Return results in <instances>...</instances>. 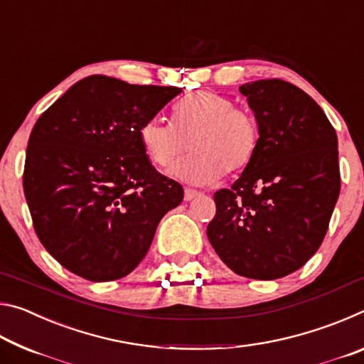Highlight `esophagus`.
<instances>
[{"label": "esophagus", "instance_id": "1", "mask_svg": "<svg viewBox=\"0 0 364 364\" xmlns=\"http://www.w3.org/2000/svg\"><path fill=\"white\" fill-rule=\"evenodd\" d=\"M200 193H199V191H196V189H184V200H193L194 199V197H197V196H199Z\"/></svg>", "mask_w": 364, "mask_h": 364}]
</instances>
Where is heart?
<instances>
[{
    "mask_svg": "<svg viewBox=\"0 0 364 364\" xmlns=\"http://www.w3.org/2000/svg\"><path fill=\"white\" fill-rule=\"evenodd\" d=\"M139 143L152 165L175 170L189 181L205 184L228 173L244 170L258 147V127L254 117L234 107L230 97L217 91H197L178 104L173 125L160 119L143 123Z\"/></svg>",
    "mask_w": 364,
    "mask_h": 364,
    "instance_id": "b5f03b06",
    "label": "heart"
}]
</instances>
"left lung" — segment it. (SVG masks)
<instances>
[{
	"label": "left lung",
	"instance_id": "8db88e82",
	"mask_svg": "<svg viewBox=\"0 0 364 364\" xmlns=\"http://www.w3.org/2000/svg\"><path fill=\"white\" fill-rule=\"evenodd\" d=\"M239 91L258 127L254 159L230 189L215 193L207 236L234 273L278 279L310 260L341 193L337 134L323 109L284 80Z\"/></svg>",
	"mask_w": 364,
	"mask_h": 364
}]
</instances>
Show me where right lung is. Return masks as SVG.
<instances>
[{
  "mask_svg": "<svg viewBox=\"0 0 364 364\" xmlns=\"http://www.w3.org/2000/svg\"><path fill=\"white\" fill-rule=\"evenodd\" d=\"M180 93L91 75L35 123L23 193L36 236L72 273L95 282L132 273L181 204V184L160 175L139 143L143 123Z\"/></svg>",
  "mask_w": 364,
  "mask_h": 364,
  "instance_id": "add662e5",
  "label": "right lung"
}]
</instances>
